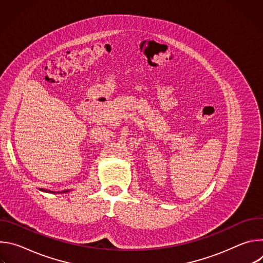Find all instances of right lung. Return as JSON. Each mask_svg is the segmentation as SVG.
Instances as JSON below:
<instances>
[{
  "mask_svg": "<svg viewBox=\"0 0 263 263\" xmlns=\"http://www.w3.org/2000/svg\"><path fill=\"white\" fill-rule=\"evenodd\" d=\"M41 191H44V192H46V193H53L54 194V192H51V191H46V190H42L41 189ZM69 191H63V192H61V193H57V194H65V193H68Z\"/></svg>",
  "mask_w": 263,
  "mask_h": 263,
  "instance_id": "1",
  "label": "right lung"
}]
</instances>
